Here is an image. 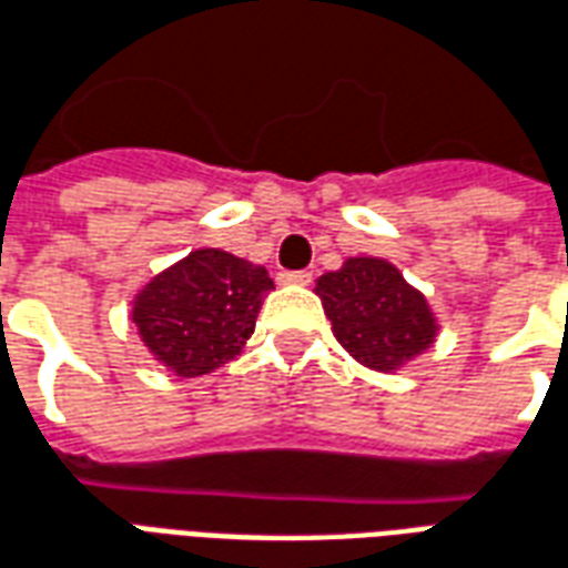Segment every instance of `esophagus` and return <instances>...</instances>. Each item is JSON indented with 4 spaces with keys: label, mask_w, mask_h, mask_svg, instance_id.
<instances>
[{
    "label": "esophagus",
    "mask_w": 568,
    "mask_h": 568,
    "mask_svg": "<svg viewBox=\"0 0 568 568\" xmlns=\"http://www.w3.org/2000/svg\"><path fill=\"white\" fill-rule=\"evenodd\" d=\"M313 280V273L307 271H285L280 273V283L283 285H307Z\"/></svg>",
    "instance_id": "34e87169"
}]
</instances>
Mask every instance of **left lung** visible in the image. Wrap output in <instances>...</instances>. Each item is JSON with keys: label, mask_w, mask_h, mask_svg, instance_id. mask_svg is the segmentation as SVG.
<instances>
[{"label": "left lung", "mask_w": 568, "mask_h": 568, "mask_svg": "<svg viewBox=\"0 0 568 568\" xmlns=\"http://www.w3.org/2000/svg\"><path fill=\"white\" fill-rule=\"evenodd\" d=\"M316 295L337 344L358 365L395 374L438 341V316L393 261L356 255L322 273Z\"/></svg>", "instance_id": "8db88e82"}]
</instances>
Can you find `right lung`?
Wrapping results in <instances>:
<instances>
[{"label": "right lung", "mask_w": 568, "mask_h": 568, "mask_svg": "<svg viewBox=\"0 0 568 568\" xmlns=\"http://www.w3.org/2000/svg\"><path fill=\"white\" fill-rule=\"evenodd\" d=\"M271 288L261 264L194 248L142 285L130 320L158 365L175 377H203L243 353Z\"/></svg>", "instance_id": "obj_1"}]
</instances>
